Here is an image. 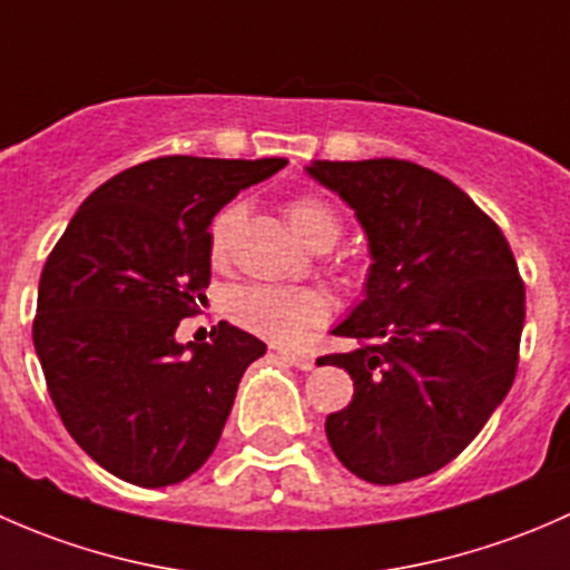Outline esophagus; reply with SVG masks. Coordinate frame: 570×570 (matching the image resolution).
<instances>
[{
    "label": "esophagus",
    "instance_id": "1",
    "mask_svg": "<svg viewBox=\"0 0 570 570\" xmlns=\"http://www.w3.org/2000/svg\"><path fill=\"white\" fill-rule=\"evenodd\" d=\"M278 355L286 361V364L297 366V370H303V372L314 370V358H312V355H306V353H292V350H278Z\"/></svg>",
    "mask_w": 570,
    "mask_h": 570
}]
</instances>
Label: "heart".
Wrapping results in <instances>:
<instances>
[{
    "mask_svg": "<svg viewBox=\"0 0 570 570\" xmlns=\"http://www.w3.org/2000/svg\"><path fill=\"white\" fill-rule=\"evenodd\" d=\"M239 215H243V209L237 204H232L212 220L209 253L215 262L226 258ZM286 217H289L297 237L312 245V248L320 243H336L338 217L322 200L308 198V195L292 198L286 204ZM327 312L331 308H327L325 295H320L317 289H286V286L250 284L239 286L228 297V314H232V320L237 325L278 344L297 342L308 327L325 322Z\"/></svg>",
    "mask_w": 570,
    "mask_h": 570,
    "instance_id": "1",
    "label": "heart"
}]
</instances>
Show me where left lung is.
<instances>
[{
	"mask_svg": "<svg viewBox=\"0 0 570 570\" xmlns=\"http://www.w3.org/2000/svg\"><path fill=\"white\" fill-rule=\"evenodd\" d=\"M306 174L336 193L370 245L364 301L325 355L353 377V402L325 419L344 469L375 485L455 461L513 386L524 281L497 223L450 178L405 159L331 163Z\"/></svg>",
	"mask_w": 570,
	"mask_h": 570,
	"instance_id": "obj_1",
	"label": "left lung"
}]
</instances>
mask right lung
<instances>
[{"label":"right lung","mask_w":570,"mask_h":570,"mask_svg":"<svg viewBox=\"0 0 570 570\" xmlns=\"http://www.w3.org/2000/svg\"><path fill=\"white\" fill-rule=\"evenodd\" d=\"M267 159L159 157L85 198L46 258L32 342L51 402L101 469L140 488L187 480L220 441L245 370L267 353L220 322L176 342L209 286V226Z\"/></svg>","instance_id":"right-lung-1"}]
</instances>
